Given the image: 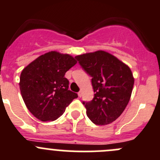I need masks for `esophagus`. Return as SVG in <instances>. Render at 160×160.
I'll return each mask as SVG.
<instances>
[{
	"instance_id": "1",
	"label": "esophagus",
	"mask_w": 160,
	"mask_h": 160,
	"mask_svg": "<svg viewBox=\"0 0 160 160\" xmlns=\"http://www.w3.org/2000/svg\"><path fill=\"white\" fill-rule=\"evenodd\" d=\"M82 91H79V92H78V95L79 97H82Z\"/></svg>"
}]
</instances>
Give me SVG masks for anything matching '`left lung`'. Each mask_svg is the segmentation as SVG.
<instances>
[{"instance_id":"8db88e82","label":"left lung","mask_w":160,"mask_h":160,"mask_svg":"<svg viewBox=\"0 0 160 160\" xmlns=\"http://www.w3.org/2000/svg\"><path fill=\"white\" fill-rule=\"evenodd\" d=\"M82 69L92 77L94 97L82 104L86 115L96 125L116 120L130 101L134 78L131 70L115 56L97 51L75 56Z\"/></svg>"}]
</instances>
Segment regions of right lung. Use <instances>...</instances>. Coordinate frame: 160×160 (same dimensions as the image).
Masks as SVG:
<instances>
[{
    "label": "right lung",
    "mask_w": 160,
    "mask_h": 160,
    "mask_svg": "<svg viewBox=\"0 0 160 160\" xmlns=\"http://www.w3.org/2000/svg\"><path fill=\"white\" fill-rule=\"evenodd\" d=\"M77 61L68 54L52 51L38 57L22 71L21 95L28 110L42 122L61 116L78 94L68 90L65 73Z\"/></svg>",
    "instance_id": "right-lung-1"
}]
</instances>
